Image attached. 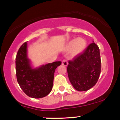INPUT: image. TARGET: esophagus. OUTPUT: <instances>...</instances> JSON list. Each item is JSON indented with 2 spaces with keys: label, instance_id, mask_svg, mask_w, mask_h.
<instances>
[{
  "label": "esophagus",
  "instance_id": "1",
  "mask_svg": "<svg viewBox=\"0 0 120 120\" xmlns=\"http://www.w3.org/2000/svg\"><path fill=\"white\" fill-rule=\"evenodd\" d=\"M62 65H64V66H68V61H67L66 60H62Z\"/></svg>",
  "mask_w": 120,
  "mask_h": 120
}]
</instances>
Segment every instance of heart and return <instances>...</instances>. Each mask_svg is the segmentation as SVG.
Listing matches in <instances>:
<instances>
[{"label": "heart", "instance_id": "1", "mask_svg": "<svg viewBox=\"0 0 120 120\" xmlns=\"http://www.w3.org/2000/svg\"><path fill=\"white\" fill-rule=\"evenodd\" d=\"M86 46L87 42L86 40L82 38H78L70 41L67 45L66 49L68 51L72 50V55L75 56L83 52Z\"/></svg>", "mask_w": 120, "mask_h": 120}]
</instances>
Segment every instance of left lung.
Segmentation results:
<instances>
[{
  "label": "left lung",
  "instance_id": "1",
  "mask_svg": "<svg viewBox=\"0 0 120 120\" xmlns=\"http://www.w3.org/2000/svg\"><path fill=\"white\" fill-rule=\"evenodd\" d=\"M68 77L74 88L87 91L97 82L101 73V57L98 46L94 42L81 54L69 60Z\"/></svg>",
  "mask_w": 120,
  "mask_h": 120
}]
</instances>
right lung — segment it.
Returning a JSON list of instances; mask_svg holds the SVG:
<instances>
[{"mask_svg":"<svg viewBox=\"0 0 120 120\" xmlns=\"http://www.w3.org/2000/svg\"><path fill=\"white\" fill-rule=\"evenodd\" d=\"M60 61L32 67L27 55V43L20 46L15 59L16 74L22 90L29 97L40 98L49 94L53 86L55 70L61 64Z\"/></svg>","mask_w":120,"mask_h":120,"instance_id":"add662e5","label":"right lung"}]
</instances>
